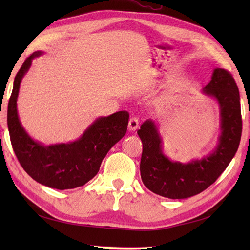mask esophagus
<instances>
[{
  "mask_svg": "<svg viewBox=\"0 0 250 250\" xmlns=\"http://www.w3.org/2000/svg\"><path fill=\"white\" fill-rule=\"evenodd\" d=\"M139 125H140V121H139V119L136 118V117H132V118L129 120V130L130 131H135L137 128H139Z\"/></svg>",
  "mask_w": 250,
  "mask_h": 250,
  "instance_id": "esophagus-1",
  "label": "esophagus"
}]
</instances>
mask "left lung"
<instances>
[{"label":"left lung","mask_w":250,"mask_h":250,"mask_svg":"<svg viewBox=\"0 0 250 250\" xmlns=\"http://www.w3.org/2000/svg\"><path fill=\"white\" fill-rule=\"evenodd\" d=\"M203 93L215 99L220 109L218 144L207 156L187 163L172 161L162 151V139L155 121L146 120L137 131L143 143L141 177L153 193L168 199L199 194L216 182L235 156L242 135V115L234 78L217 67Z\"/></svg>","instance_id":"1"}]
</instances>
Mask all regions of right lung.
<instances>
[{"label":"right lung","instance_id":"add662e5","mask_svg":"<svg viewBox=\"0 0 250 250\" xmlns=\"http://www.w3.org/2000/svg\"><path fill=\"white\" fill-rule=\"evenodd\" d=\"M41 55L43 51H35L26 58L15 77L7 108L10 142L21 167L37 183L59 190L81 187L98 174L110 148L126 133L129 114L121 110L99 117L78 140L66 144L45 146L34 141L21 125L17 99L21 81L32 60Z\"/></svg>","mask_w":250,"mask_h":250}]
</instances>
